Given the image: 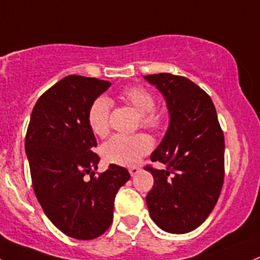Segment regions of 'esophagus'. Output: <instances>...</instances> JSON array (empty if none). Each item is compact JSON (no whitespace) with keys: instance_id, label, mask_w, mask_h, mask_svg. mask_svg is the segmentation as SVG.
Listing matches in <instances>:
<instances>
[{"instance_id":"obj_1","label":"esophagus","mask_w":260,"mask_h":260,"mask_svg":"<svg viewBox=\"0 0 260 260\" xmlns=\"http://www.w3.org/2000/svg\"><path fill=\"white\" fill-rule=\"evenodd\" d=\"M139 171H140V169L139 167H137V166H133V167H130V169H128V172H130V175H132V176L138 175L139 174Z\"/></svg>"}]
</instances>
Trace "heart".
I'll list each match as a JSON object with an SVG mask.
<instances>
[{
    "mask_svg": "<svg viewBox=\"0 0 260 260\" xmlns=\"http://www.w3.org/2000/svg\"><path fill=\"white\" fill-rule=\"evenodd\" d=\"M121 98L140 113V123L147 128H157L160 118L154 112L155 100L149 90L143 86H130L121 93ZM111 102L108 98L100 97L91 103L88 112V122L91 132L98 137H103L108 130V115ZM152 142L145 135H115L102 147V155L111 165L128 166L137 165L143 155L150 152Z\"/></svg>",
    "mask_w": 260,
    "mask_h": 260,
    "instance_id": "1",
    "label": "heart"
}]
</instances>
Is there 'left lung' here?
I'll return each instance as SVG.
<instances>
[{"label":"left lung","instance_id":"1","mask_svg":"<svg viewBox=\"0 0 260 260\" xmlns=\"http://www.w3.org/2000/svg\"><path fill=\"white\" fill-rule=\"evenodd\" d=\"M145 80L165 98L169 128L152 162L167 170L145 167L154 177L148 192L150 218L163 231L186 234L211 214L224 176V139L211 97L191 80L154 74Z\"/></svg>","mask_w":260,"mask_h":260}]
</instances>
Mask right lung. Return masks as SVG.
I'll return each mask as SVG.
<instances>
[{"label":"right lung","mask_w":260,"mask_h":260,"mask_svg":"<svg viewBox=\"0 0 260 260\" xmlns=\"http://www.w3.org/2000/svg\"><path fill=\"white\" fill-rule=\"evenodd\" d=\"M110 81L69 75L41 95L30 115L25 153L33 189L49 221L68 236L91 240L105 234L113 218L118 189L130 179L126 169L110 165L94 176L100 157L88 122L91 103ZM91 174L85 182L83 176Z\"/></svg>","instance_id":"obj_1"}]
</instances>
